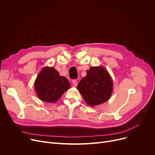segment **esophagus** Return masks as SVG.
<instances>
[{"label":"esophagus","mask_w":155,"mask_h":155,"mask_svg":"<svg viewBox=\"0 0 155 155\" xmlns=\"http://www.w3.org/2000/svg\"><path fill=\"white\" fill-rule=\"evenodd\" d=\"M72 84H73V85H74L75 87H76V86L77 85V84H78L77 80H72Z\"/></svg>","instance_id":"1"}]
</instances>
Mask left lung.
Here are the masks:
<instances>
[{
    "instance_id": "obj_1",
    "label": "left lung",
    "mask_w": 155,
    "mask_h": 155,
    "mask_svg": "<svg viewBox=\"0 0 155 155\" xmlns=\"http://www.w3.org/2000/svg\"><path fill=\"white\" fill-rule=\"evenodd\" d=\"M85 102L91 107L107 101L111 97L113 84L109 73L102 67H91L77 85Z\"/></svg>"
}]
</instances>
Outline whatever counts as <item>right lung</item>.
I'll return each instance as SVG.
<instances>
[{"instance_id": "right-lung-1", "label": "right lung", "mask_w": 155, "mask_h": 155, "mask_svg": "<svg viewBox=\"0 0 155 155\" xmlns=\"http://www.w3.org/2000/svg\"><path fill=\"white\" fill-rule=\"evenodd\" d=\"M70 87V84L67 78L61 77L53 67L43 68L35 82V91L39 99L50 103L56 102Z\"/></svg>"}]
</instances>
